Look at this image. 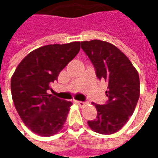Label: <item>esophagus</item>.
Masks as SVG:
<instances>
[{"instance_id": "obj_1", "label": "esophagus", "mask_w": 158, "mask_h": 158, "mask_svg": "<svg viewBox=\"0 0 158 158\" xmlns=\"http://www.w3.org/2000/svg\"><path fill=\"white\" fill-rule=\"evenodd\" d=\"M77 103H78V104H79V106H81V107L86 106V104H87V103L84 102H77Z\"/></svg>"}]
</instances>
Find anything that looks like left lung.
Listing matches in <instances>:
<instances>
[{"instance_id":"8db88e82","label":"left lung","mask_w":158,"mask_h":158,"mask_svg":"<svg viewBox=\"0 0 158 158\" xmlns=\"http://www.w3.org/2000/svg\"><path fill=\"white\" fill-rule=\"evenodd\" d=\"M81 48L96 68V76L108 83L106 105H95L97 118L88 121L93 131L112 135L122 129L132 116L139 97V73L124 53L101 40L81 42Z\"/></svg>"}]
</instances>
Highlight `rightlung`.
I'll return each mask as SVG.
<instances>
[{
  "label": "right lung",
  "mask_w": 158,
  "mask_h": 158,
  "mask_svg": "<svg viewBox=\"0 0 158 158\" xmlns=\"http://www.w3.org/2000/svg\"><path fill=\"white\" fill-rule=\"evenodd\" d=\"M79 50V41L44 45L29 52L12 74L11 91L16 110L38 135H54L63 128L73 103L49 95L47 90Z\"/></svg>",
  "instance_id": "add662e5"
}]
</instances>
